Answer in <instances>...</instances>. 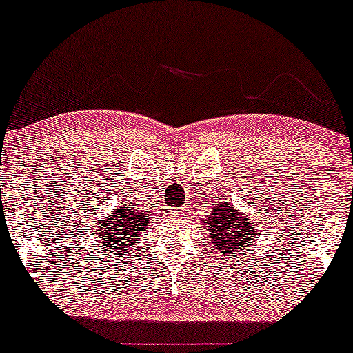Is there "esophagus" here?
I'll use <instances>...</instances> for the list:
<instances>
[{"mask_svg":"<svg viewBox=\"0 0 353 353\" xmlns=\"http://www.w3.org/2000/svg\"><path fill=\"white\" fill-rule=\"evenodd\" d=\"M181 213H183V210H170V212H169V215H172V216H179L181 215Z\"/></svg>","mask_w":353,"mask_h":353,"instance_id":"obj_1","label":"esophagus"}]
</instances>
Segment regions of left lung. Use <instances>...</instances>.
Instances as JSON below:
<instances>
[{
    "label": "left lung",
    "instance_id": "8db88e82",
    "mask_svg": "<svg viewBox=\"0 0 353 353\" xmlns=\"http://www.w3.org/2000/svg\"><path fill=\"white\" fill-rule=\"evenodd\" d=\"M206 223L212 243L222 256L243 254L254 237V229H251L249 220L234 210L229 201H220L208 215Z\"/></svg>",
    "mask_w": 353,
    "mask_h": 353
}]
</instances>
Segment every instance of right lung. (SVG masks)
<instances>
[{"label":"right lung","instance_id":"add662e5","mask_svg":"<svg viewBox=\"0 0 353 353\" xmlns=\"http://www.w3.org/2000/svg\"><path fill=\"white\" fill-rule=\"evenodd\" d=\"M147 229V219L138 213L134 203H121L119 208L112 215L105 216L104 222L99 225L97 237L109 251L121 252L124 249H133L137 239Z\"/></svg>","mask_w":353,"mask_h":353}]
</instances>
